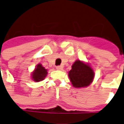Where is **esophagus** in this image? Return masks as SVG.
Wrapping results in <instances>:
<instances>
[{
  "mask_svg": "<svg viewBox=\"0 0 124 124\" xmlns=\"http://www.w3.org/2000/svg\"><path fill=\"white\" fill-rule=\"evenodd\" d=\"M56 69L57 70H62L63 69V67H62V66L58 65L56 67Z\"/></svg>",
  "mask_w": 124,
  "mask_h": 124,
  "instance_id": "1",
  "label": "esophagus"
}]
</instances>
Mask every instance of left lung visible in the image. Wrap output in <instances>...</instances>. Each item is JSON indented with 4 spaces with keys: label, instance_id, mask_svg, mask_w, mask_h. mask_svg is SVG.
Wrapping results in <instances>:
<instances>
[{
    "label": "left lung",
    "instance_id": "obj_1",
    "mask_svg": "<svg viewBox=\"0 0 124 124\" xmlns=\"http://www.w3.org/2000/svg\"><path fill=\"white\" fill-rule=\"evenodd\" d=\"M72 85L75 87H83L90 85L94 77L92 68L80 61H76L69 73Z\"/></svg>",
    "mask_w": 124,
    "mask_h": 124
}]
</instances>
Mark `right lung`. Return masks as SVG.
<instances>
[{"instance_id": "add662e5", "label": "right lung", "mask_w": 124, "mask_h": 124, "mask_svg": "<svg viewBox=\"0 0 124 124\" xmlns=\"http://www.w3.org/2000/svg\"><path fill=\"white\" fill-rule=\"evenodd\" d=\"M47 70L41 65H38L34 71L32 72V79L36 82H40L44 79L47 75Z\"/></svg>"}]
</instances>
